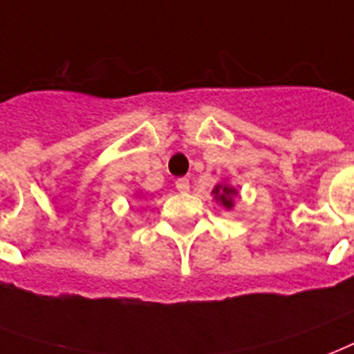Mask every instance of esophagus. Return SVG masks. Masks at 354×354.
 Returning <instances> with one entry per match:
<instances>
[{"label":"esophagus","instance_id":"esophagus-1","mask_svg":"<svg viewBox=\"0 0 354 354\" xmlns=\"http://www.w3.org/2000/svg\"><path fill=\"white\" fill-rule=\"evenodd\" d=\"M176 189H178V191H182V193L189 191V180H187V178H178Z\"/></svg>","mask_w":354,"mask_h":354}]
</instances>
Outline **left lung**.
Segmentation results:
<instances>
[{
	"mask_svg": "<svg viewBox=\"0 0 354 354\" xmlns=\"http://www.w3.org/2000/svg\"><path fill=\"white\" fill-rule=\"evenodd\" d=\"M212 193L215 195V201L221 202L226 209H232V207H234V196L237 195V191L234 187L219 183V185H215V189H213Z\"/></svg>",
	"mask_w": 354,
	"mask_h": 354,
	"instance_id": "8db88e82",
	"label": "left lung"
}]
</instances>
